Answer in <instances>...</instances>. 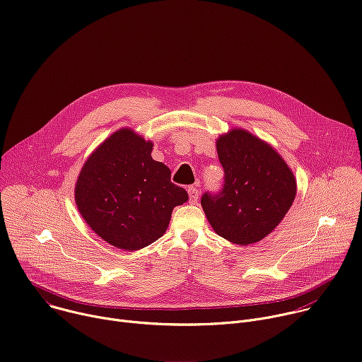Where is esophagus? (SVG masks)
<instances>
[{
  "label": "esophagus",
  "mask_w": 362,
  "mask_h": 362,
  "mask_svg": "<svg viewBox=\"0 0 362 362\" xmlns=\"http://www.w3.org/2000/svg\"><path fill=\"white\" fill-rule=\"evenodd\" d=\"M187 193H189V202L190 203H196L197 199H199V189L196 186H189L187 189Z\"/></svg>",
  "instance_id": "1"
}]
</instances>
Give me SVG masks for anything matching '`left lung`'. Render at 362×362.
Here are the masks:
<instances>
[{"label": "left lung", "mask_w": 362, "mask_h": 362, "mask_svg": "<svg viewBox=\"0 0 362 362\" xmlns=\"http://www.w3.org/2000/svg\"><path fill=\"white\" fill-rule=\"evenodd\" d=\"M225 170L218 192H204L200 203L215 232L238 245L259 242L284 219L296 193L293 173L265 141L232 130L216 141Z\"/></svg>", "instance_id": "1"}]
</instances>
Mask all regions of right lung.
<instances>
[{"label":"right lung","mask_w":362,"mask_h":362,"mask_svg":"<svg viewBox=\"0 0 362 362\" xmlns=\"http://www.w3.org/2000/svg\"><path fill=\"white\" fill-rule=\"evenodd\" d=\"M153 143L122 129L83 166L76 185L77 208L88 226L110 245L137 250L168 229L175 206L187 192L172 183L170 169L151 159Z\"/></svg>","instance_id":"add662e5"}]
</instances>
